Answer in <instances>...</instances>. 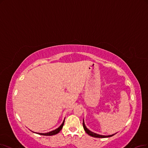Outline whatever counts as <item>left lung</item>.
<instances>
[{"label":"left lung","mask_w":148,"mask_h":148,"mask_svg":"<svg viewBox=\"0 0 148 148\" xmlns=\"http://www.w3.org/2000/svg\"><path fill=\"white\" fill-rule=\"evenodd\" d=\"M83 127H84V129L85 131L87 134H88L89 135H90L91 136H93V137H96V138H108V137H110V136H112L113 135H115L116 134H116H112V135H99V134H96L95 132H92L86 127V125L85 124V122H84V118L83 119Z\"/></svg>","instance_id":"1"}]
</instances>
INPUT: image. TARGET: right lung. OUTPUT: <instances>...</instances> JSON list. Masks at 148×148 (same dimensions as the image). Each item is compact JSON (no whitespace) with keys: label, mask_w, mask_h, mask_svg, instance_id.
I'll list each match as a JSON object with an SVG mask.
<instances>
[{"label":"right lung","mask_w":148,"mask_h":148,"mask_svg":"<svg viewBox=\"0 0 148 148\" xmlns=\"http://www.w3.org/2000/svg\"><path fill=\"white\" fill-rule=\"evenodd\" d=\"M64 120H65V118L64 119L62 123V124L60 125V126L56 129H55L53 130H52L51 131V132H47V133H38V132H33L34 133H36L37 134H39V135H46V136H51V135H56V134H57L60 130H61L63 128V126L64 125Z\"/></svg>","instance_id":"1"}]
</instances>
